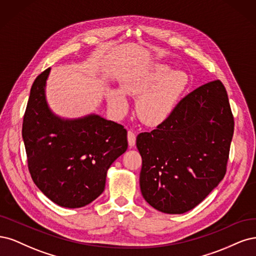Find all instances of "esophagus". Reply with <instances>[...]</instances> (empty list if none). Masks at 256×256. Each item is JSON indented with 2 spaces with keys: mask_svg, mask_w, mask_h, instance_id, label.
Returning <instances> with one entry per match:
<instances>
[{
  "mask_svg": "<svg viewBox=\"0 0 256 256\" xmlns=\"http://www.w3.org/2000/svg\"><path fill=\"white\" fill-rule=\"evenodd\" d=\"M128 144L130 146H134L136 142V135L133 130H128Z\"/></svg>",
  "mask_w": 256,
  "mask_h": 256,
  "instance_id": "34e87169",
  "label": "esophagus"
}]
</instances>
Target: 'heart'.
I'll return each mask as SVG.
<instances>
[{"label":"heart","mask_w":256,"mask_h":256,"mask_svg":"<svg viewBox=\"0 0 256 256\" xmlns=\"http://www.w3.org/2000/svg\"><path fill=\"white\" fill-rule=\"evenodd\" d=\"M188 85L187 74L171 70L167 64L155 62L132 72L121 83V89L107 90V101L117 114L128 108L126 94L139 96L136 102L138 117L148 126H158L176 110Z\"/></svg>","instance_id":"heart-1"}]
</instances>
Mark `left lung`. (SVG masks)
Returning a JSON list of instances; mask_svg holds the SVG:
<instances>
[{"mask_svg": "<svg viewBox=\"0 0 256 256\" xmlns=\"http://www.w3.org/2000/svg\"><path fill=\"white\" fill-rule=\"evenodd\" d=\"M233 133L234 118L220 80L186 96L156 130L137 136L144 200L171 215L194 208L224 178Z\"/></svg>", "mask_w": 256, "mask_h": 256, "instance_id": "8db88e82", "label": "left lung"}]
</instances>
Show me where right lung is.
<instances>
[{
  "instance_id": "1",
  "label": "right lung",
  "mask_w": 256,
  "mask_h": 256,
  "mask_svg": "<svg viewBox=\"0 0 256 256\" xmlns=\"http://www.w3.org/2000/svg\"><path fill=\"white\" fill-rule=\"evenodd\" d=\"M50 72L48 68L36 78L23 118L28 170L52 202L83 208L104 192L107 170L128 149V132L96 114L74 119L57 116L46 96Z\"/></svg>"
}]
</instances>
